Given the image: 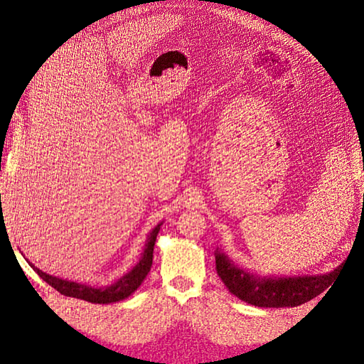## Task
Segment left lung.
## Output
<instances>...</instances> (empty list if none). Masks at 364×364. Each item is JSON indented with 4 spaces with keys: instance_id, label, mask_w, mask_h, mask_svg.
I'll return each mask as SVG.
<instances>
[{
    "instance_id": "8db88e82",
    "label": "left lung",
    "mask_w": 364,
    "mask_h": 364,
    "mask_svg": "<svg viewBox=\"0 0 364 364\" xmlns=\"http://www.w3.org/2000/svg\"><path fill=\"white\" fill-rule=\"evenodd\" d=\"M215 270L231 294L261 308L299 306L326 291L336 275L333 270L326 275L259 277L235 266L219 249L215 250Z\"/></svg>"
}]
</instances>
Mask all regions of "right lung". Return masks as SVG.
I'll list each match as a JSON object with an SVG mask.
<instances>
[{
  "label": "right lung",
  "instance_id": "obj_1",
  "mask_svg": "<svg viewBox=\"0 0 364 364\" xmlns=\"http://www.w3.org/2000/svg\"><path fill=\"white\" fill-rule=\"evenodd\" d=\"M161 225L162 222L158 223V225L151 230V233L149 235V239H146L145 242L142 257L139 259L137 264L131 269L128 274L120 277L117 282L112 283L111 286H105V288H94V286H89V284L63 280V278L59 277H53L50 274L42 272V270L37 269L33 262L29 261L28 262L43 282H46L50 286H53L54 289L59 291L60 294H64L67 297L81 299V300L90 301V304H112V301H120L123 299L129 297L131 294H133L139 286L142 284L146 274L150 272L151 262H153L154 242H156V236L159 233Z\"/></svg>",
  "mask_w": 364,
  "mask_h": 364
}]
</instances>
